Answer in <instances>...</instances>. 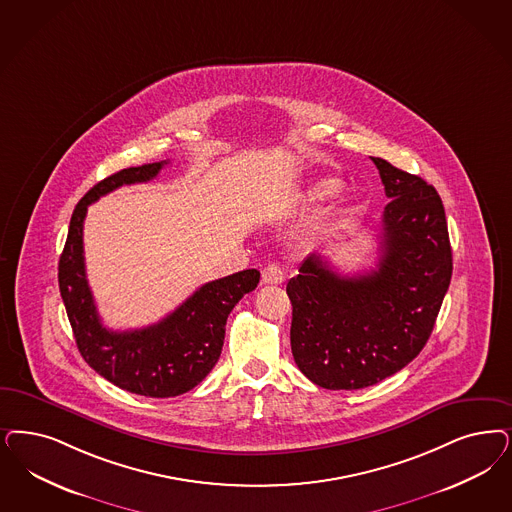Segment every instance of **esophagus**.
<instances>
[{
	"instance_id": "obj_1",
	"label": "esophagus",
	"mask_w": 512,
	"mask_h": 512,
	"mask_svg": "<svg viewBox=\"0 0 512 512\" xmlns=\"http://www.w3.org/2000/svg\"><path fill=\"white\" fill-rule=\"evenodd\" d=\"M283 282V270L282 266L276 265V263H270L263 268V283H282Z\"/></svg>"
}]
</instances>
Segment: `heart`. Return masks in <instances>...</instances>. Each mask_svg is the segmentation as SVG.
Masks as SVG:
<instances>
[{
  "label": "heart",
  "mask_w": 512,
  "mask_h": 512,
  "mask_svg": "<svg viewBox=\"0 0 512 512\" xmlns=\"http://www.w3.org/2000/svg\"><path fill=\"white\" fill-rule=\"evenodd\" d=\"M338 187H340V183H338L336 179H323V181H318L314 187H310V189H308L306 198H308V200H321V198H327V196L335 194L336 191H338Z\"/></svg>",
  "instance_id": "1"
}]
</instances>
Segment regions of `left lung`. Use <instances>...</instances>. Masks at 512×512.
Wrapping results in <instances>:
<instances>
[{"instance_id": "left-lung-1", "label": "left lung", "mask_w": 512, "mask_h": 512, "mask_svg": "<svg viewBox=\"0 0 512 512\" xmlns=\"http://www.w3.org/2000/svg\"><path fill=\"white\" fill-rule=\"evenodd\" d=\"M372 162L389 198L376 270L340 276L312 253L287 283L293 357L319 388H367L406 367L429 340L452 278L448 225L435 187L388 160Z\"/></svg>"}]
</instances>
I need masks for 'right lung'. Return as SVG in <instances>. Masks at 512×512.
<instances>
[{
	"mask_svg": "<svg viewBox=\"0 0 512 512\" xmlns=\"http://www.w3.org/2000/svg\"><path fill=\"white\" fill-rule=\"evenodd\" d=\"M164 164L168 162L124 168L96 183L73 210L58 263L60 295L83 359L117 388L155 399L187 393L210 374L223 350L232 308L261 278L259 270L249 268L206 283L172 314L143 329L109 331L102 325L85 272L83 223L87 208L123 185L159 176Z\"/></svg>",
	"mask_w": 512,
	"mask_h": 512,
	"instance_id": "1",
	"label": "right lung"
}]
</instances>
